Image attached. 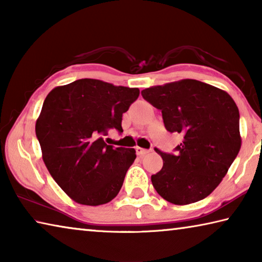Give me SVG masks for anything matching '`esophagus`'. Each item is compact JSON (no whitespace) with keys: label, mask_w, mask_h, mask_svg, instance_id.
<instances>
[{"label":"esophagus","mask_w":262,"mask_h":262,"mask_svg":"<svg viewBox=\"0 0 262 262\" xmlns=\"http://www.w3.org/2000/svg\"><path fill=\"white\" fill-rule=\"evenodd\" d=\"M135 150H136L137 156H140V157L144 156V155H147V154H149V152H150V150L143 149V148H140V147H136V148H135Z\"/></svg>","instance_id":"34e87169"}]
</instances>
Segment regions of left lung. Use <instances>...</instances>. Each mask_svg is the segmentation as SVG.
I'll use <instances>...</instances> for the list:
<instances>
[{"mask_svg": "<svg viewBox=\"0 0 262 262\" xmlns=\"http://www.w3.org/2000/svg\"><path fill=\"white\" fill-rule=\"evenodd\" d=\"M141 95L162 111L168 132L184 136L176 155L155 149L163 158L162 170L151 176L155 189L178 206L207 198L242 147L234 100L224 90L189 78L150 86Z\"/></svg>", "mask_w": 262, "mask_h": 262, "instance_id": "1", "label": "left lung"}]
</instances>
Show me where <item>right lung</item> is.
I'll use <instances>...</instances> for the list:
<instances>
[{"instance_id":"obj_1","label":"right lung","mask_w":262,"mask_h":262,"mask_svg":"<svg viewBox=\"0 0 262 262\" xmlns=\"http://www.w3.org/2000/svg\"><path fill=\"white\" fill-rule=\"evenodd\" d=\"M140 90L94 78L56 86L35 122L42 161L53 179L79 205L100 206L117 196L134 163L133 148H113L103 136L122 132V114Z\"/></svg>"}]
</instances>
